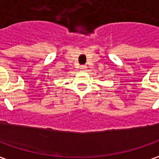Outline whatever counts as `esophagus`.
<instances>
[{
    "label": "esophagus",
    "instance_id": "esophagus-1",
    "mask_svg": "<svg viewBox=\"0 0 159 159\" xmlns=\"http://www.w3.org/2000/svg\"><path fill=\"white\" fill-rule=\"evenodd\" d=\"M86 68H87V67H86L85 65H82V66H80V69H85Z\"/></svg>",
    "mask_w": 159,
    "mask_h": 159
}]
</instances>
